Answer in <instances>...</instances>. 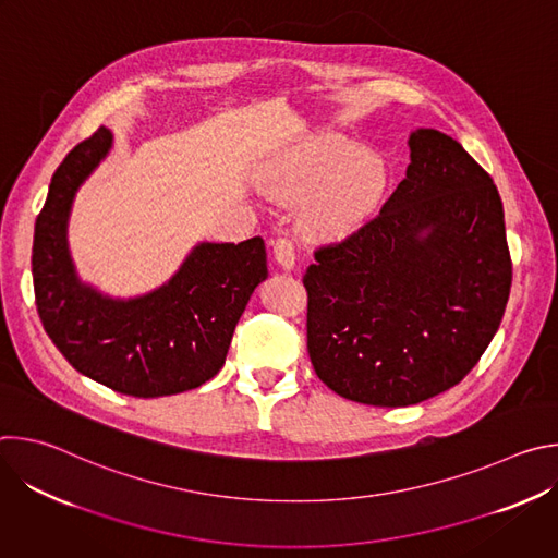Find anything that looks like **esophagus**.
I'll use <instances>...</instances> for the list:
<instances>
[{"label": "esophagus", "instance_id": "1", "mask_svg": "<svg viewBox=\"0 0 558 558\" xmlns=\"http://www.w3.org/2000/svg\"><path fill=\"white\" fill-rule=\"evenodd\" d=\"M274 256H276L278 265L282 269H287V271L293 269V265H295V247L291 243V238H287V235L276 238V241H274Z\"/></svg>", "mask_w": 558, "mask_h": 558}]
</instances>
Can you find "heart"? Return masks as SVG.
I'll return each mask as SVG.
<instances>
[{"label": "heart", "instance_id": "obj_1", "mask_svg": "<svg viewBox=\"0 0 558 558\" xmlns=\"http://www.w3.org/2000/svg\"><path fill=\"white\" fill-rule=\"evenodd\" d=\"M263 192L295 205L306 198L300 225L311 235H344L381 203L388 166L373 149L338 134H306L284 145L260 172Z\"/></svg>", "mask_w": 558, "mask_h": 558}]
</instances>
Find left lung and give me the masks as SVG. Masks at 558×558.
Masks as SVG:
<instances>
[{"label": "left lung", "mask_w": 558, "mask_h": 558, "mask_svg": "<svg viewBox=\"0 0 558 558\" xmlns=\"http://www.w3.org/2000/svg\"><path fill=\"white\" fill-rule=\"evenodd\" d=\"M379 214L306 267V349L351 402L411 407L459 384L504 317L512 260L490 174L450 136L411 134Z\"/></svg>", "instance_id": "obj_1"}]
</instances>
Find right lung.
<instances>
[{
    "label": "right lung",
    "instance_id": "right-lung-1",
    "mask_svg": "<svg viewBox=\"0 0 558 558\" xmlns=\"http://www.w3.org/2000/svg\"><path fill=\"white\" fill-rule=\"evenodd\" d=\"M110 145L99 128L52 174L33 241L37 313L61 355L90 379L143 400L183 392L222 368L250 295L267 278L265 241L203 243L168 284L130 302L84 287L68 256V211Z\"/></svg>",
    "mask_w": 558,
    "mask_h": 558
}]
</instances>
